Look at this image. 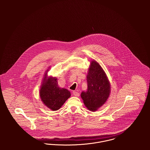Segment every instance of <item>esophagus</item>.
<instances>
[{
	"label": "esophagus",
	"instance_id": "esophagus-1",
	"mask_svg": "<svg viewBox=\"0 0 150 150\" xmlns=\"http://www.w3.org/2000/svg\"><path fill=\"white\" fill-rule=\"evenodd\" d=\"M72 93L76 97H79V93L78 92H76V91H73Z\"/></svg>",
	"mask_w": 150,
	"mask_h": 150
}]
</instances>
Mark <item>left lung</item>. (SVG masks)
<instances>
[{
    "instance_id": "1",
    "label": "left lung",
    "mask_w": 150,
    "mask_h": 150,
    "mask_svg": "<svg viewBox=\"0 0 150 150\" xmlns=\"http://www.w3.org/2000/svg\"><path fill=\"white\" fill-rule=\"evenodd\" d=\"M86 81L88 88L81 92V97L89 110L96 111L107 101L110 94L111 86L106 74L94 59L91 62Z\"/></svg>"
}]
</instances>
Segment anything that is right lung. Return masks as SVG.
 Segmentation results:
<instances>
[{
    "instance_id": "right-lung-1",
    "label": "right lung",
    "mask_w": 150,
    "mask_h": 150,
    "mask_svg": "<svg viewBox=\"0 0 150 150\" xmlns=\"http://www.w3.org/2000/svg\"><path fill=\"white\" fill-rule=\"evenodd\" d=\"M48 69L45 72L44 77L42 82L39 91L41 100L52 111H57L64 104L71 96V93L67 89L60 88L56 77L47 75Z\"/></svg>"
}]
</instances>
